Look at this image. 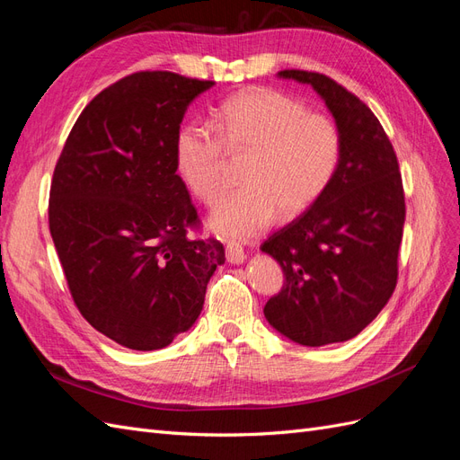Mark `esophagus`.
I'll return each instance as SVG.
<instances>
[{"instance_id": "1", "label": "esophagus", "mask_w": 460, "mask_h": 460, "mask_svg": "<svg viewBox=\"0 0 460 460\" xmlns=\"http://www.w3.org/2000/svg\"><path fill=\"white\" fill-rule=\"evenodd\" d=\"M226 261L232 264H242L245 261L243 247L235 242H228L226 243Z\"/></svg>"}]
</instances>
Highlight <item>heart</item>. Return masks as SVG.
Returning <instances> with one entry per match:
<instances>
[{
    "instance_id": "heart-1",
    "label": "heart",
    "mask_w": 460,
    "mask_h": 460,
    "mask_svg": "<svg viewBox=\"0 0 460 460\" xmlns=\"http://www.w3.org/2000/svg\"><path fill=\"white\" fill-rule=\"evenodd\" d=\"M211 123L186 120L174 137L180 178L205 205L226 190V149L249 153L238 191L222 201L211 226L226 238L252 240L278 213L291 218L316 203L343 159V132L324 113H311L284 92L253 88L211 111Z\"/></svg>"
}]
</instances>
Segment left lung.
I'll return each mask as SVG.
<instances>
[{
	"label": "left lung",
	"mask_w": 460,
	"mask_h": 460,
	"mask_svg": "<svg viewBox=\"0 0 460 460\" xmlns=\"http://www.w3.org/2000/svg\"><path fill=\"white\" fill-rule=\"evenodd\" d=\"M280 78L311 84L343 132V159L324 196L261 245L284 270L264 305L269 324L291 341H347L385 307L397 284L405 193L380 120L336 80L309 71Z\"/></svg>",
	"instance_id": "obj_1"
}]
</instances>
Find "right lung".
<instances>
[{
	"instance_id": "1",
	"label": "right lung",
	"mask_w": 460,
	"mask_h": 460,
	"mask_svg": "<svg viewBox=\"0 0 460 460\" xmlns=\"http://www.w3.org/2000/svg\"><path fill=\"white\" fill-rule=\"evenodd\" d=\"M215 84L169 71L124 76L82 111L55 164L49 232L80 314L128 349L196 323L225 247L191 238L199 217L176 174L188 105Z\"/></svg>"
}]
</instances>
